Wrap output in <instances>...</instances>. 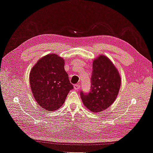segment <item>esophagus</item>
<instances>
[{
  "label": "esophagus",
  "instance_id": "obj_1",
  "mask_svg": "<svg viewBox=\"0 0 153 153\" xmlns=\"http://www.w3.org/2000/svg\"><path fill=\"white\" fill-rule=\"evenodd\" d=\"M80 85H78V84H75V85H74V89H75L76 91L79 90L80 89Z\"/></svg>",
  "mask_w": 153,
  "mask_h": 153
}]
</instances>
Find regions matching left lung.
<instances>
[{
  "label": "left lung",
  "mask_w": 153,
  "mask_h": 153,
  "mask_svg": "<svg viewBox=\"0 0 153 153\" xmlns=\"http://www.w3.org/2000/svg\"><path fill=\"white\" fill-rule=\"evenodd\" d=\"M91 91L80 92L82 103L91 112H99L108 108L115 101L121 87V77L110 59L100 55L92 62Z\"/></svg>",
  "instance_id": "left-lung-1"
}]
</instances>
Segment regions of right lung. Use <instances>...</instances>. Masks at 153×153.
<instances>
[{
	"mask_svg": "<svg viewBox=\"0 0 153 153\" xmlns=\"http://www.w3.org/2000/svg\"><path fill=\"white\" fill-rule=\"evenodd\" d=\"M29 80L36 102L48 111L61 107L69 91L73 89L64 69V59L55 53L38 60L30 72Z\"/></svg>",
	"mask_w": 153,
	"mask_h": 153,
	"instance_id": "obj_1",
	"label": "right lung"
}]
</instances>
